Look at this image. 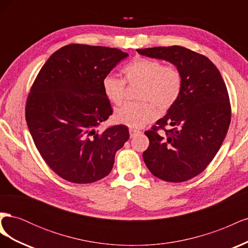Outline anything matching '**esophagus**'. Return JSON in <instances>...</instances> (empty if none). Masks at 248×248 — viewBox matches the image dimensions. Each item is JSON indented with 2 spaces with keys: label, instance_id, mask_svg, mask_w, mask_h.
<instances>
[{
  "label": "esophagus",
  "instance_id": "obj_1",
  "mask_svg": "<svg viewBox=\"0 0 248 248\" xmlns=\"http://www.w3.org/2000/svg\"><path fill=\"white\" fill-rule=\"evenodd\" d=\"M129 133H130V138H134V137L139 136V134H140L141 131H140L138 129H134V128H130L129 129Z\"/></svg>",
  "mask_w": 248,
  "mask_h": 248
}]
</instances>
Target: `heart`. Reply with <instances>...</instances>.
Here are the masks:
<instances>
[{
    "instance_id": "1",
    "label": "heart",
    "mask_w": 248,
    "mask_h": 248,
    "mask_svg": "<svg viewBox=\"0 0 248 248\" xmlns=\"http://www.w3.org/2000/svg\"><path fill=\"white\" fill-rule=\"evenodd\" d=\"M124 80L108 76L102 80L107 98L116 106L124 100L126 84H140V101L124 104L116 112V120L131 128H140L156 117V108L166 112L175 106L182 93L183 77L178 67L163 65L153 59L134 58L122 69Z\"/></svg>"
}]
</instances>
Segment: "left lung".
Instances as JSON below:
<instances>
[{
  "mask_svg": "<svg viewBox=\"0 0 248 248\" xmlns=\"http://www.w3.org/2000/svg\"><path fill=\"white\" fill-rule=\"evenodd\" d=\"M137 50L142 56L166 60L182 73L178 101L145 131L150 142L142 158L152 175L163 181H187L208 167L227 136L231 123L227 86L207 57L188 48L174 46Z\"/></svg>",
  "mask_w": 248,
  "mask_h": 248,
  "instance_id": "8db88e82",
  "label": "left lung"
}]
</instances>
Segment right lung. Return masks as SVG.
Masks as SVG:
<instances>
[{
    "mask_svg": "<svg viewBox=\"0 0 248 248\" xmlns=\"http://www.w3.org/2000/svg\"><path fill=\"white\" fill-rule=\"evenodd\" d=\"M127 56L118 48L68 44L33 82L26 103L29 130L44 161L66 181L87 184L108 176L129 139L125 125L98 129L112 114L102 80Z\"/></svg>",
    "mask_w": 248,
    "mask_h": 248,
    "instance_id": "obj_1",
    "label": "right lung"
}]
</instances>
